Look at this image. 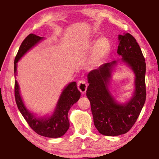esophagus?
<instances>
[{"mask_svg": "<svg viewBox=\"0 0 159 159\" xmlns=\"http://www.w3.org/2000/svg\"><path fill=\"white\" fill-rule=\"evenodd\" d=\"M78 88L80 93L82 94H84L86 92V90H87V87H88V84L87 82L85 79H81L80 80L79 82H78Z\"/></svg>", "mask_w": 159, "mask_h": 159, "instance_id": "esophagus-1", "label": "esophagus"}]
</instances>
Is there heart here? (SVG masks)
<instances>
[{"instance_id":"obj_1","label":"heart","mask_w":159,"mask_h":159,"mask_svg":"<svg viewBox=\"0 0 159 159\" xmlns=\"http://www.w3.org/2000/svg\"><path fill=\"white\" fill-rule=\"evenodd\" d=\"M90 50H93L91 57L90 64L93 66H98L101 64L104 58L111 49V44L108 39H101L99 41H94L90 44Z\"/></svg>"}]
</instances>
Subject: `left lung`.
<instances>
[{
    "mask_svg": "<svg viewBox=\"0 0 159 159\" xmlns=\"http://www.w3.org/2000/svg\"><path fill=\"white\" fill-rule=\"evenodd\" d=\"M117 53L135 74L133 98L125 104H117L110 95L109 84L112 68L116 61L102 64L88 75L89 85L86 95L90 102L93 121L99 133L107 136L125 134L135 123L146 100L145 59L134 38L127 33L118 36Z\"/></svg>",
    "mask_w": 159,
    "mask_h": 159,
    "instance_id": "left-lung-1",
    "label": "left lung"
}]
</instances>
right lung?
<instances>
[{
    "mask_svg": "<svg viewBox=\"0 0 159 159\" xmlns=\"http://www.w3.org/2000/svg\"><path fill=\"white\" fill-rule=\"evenodd\" d=\"M42 39V37L30 34L21 43L15 59V76L17 75V63L19 60ZM80 97V92L78 90L76 83L71 82L63 90L58 101L57 108L52 116L48 118H36L25 107L20 94L17 81L15 80V101L21 115L35 133L47 138H60L66 133L69 128V110L79 100Z\"/></svg>",
    "mask_w": 159,
    "mask_h": 159,
    "instance_id": "1",
    "label": "right lung"
}]
</instances>
